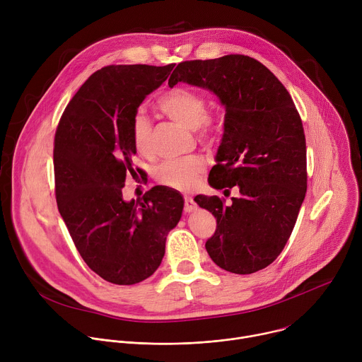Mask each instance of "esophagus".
Returning <instances> with one entry per match:
<instances>
[{"label":"esophagus","instance_id":"esophagus-1","mask_svg":"<svg viewBox=\"0 0 362 362\" xmlns=\"http://www.w3.org/2000/svg\"><path fill=\"white\" fill-rule=\"evenodd\" d=\"M196 203L190 196H185V212H192L196 209Z\"/></svg>","mask_w":362,"mask_h":362}]
</instances>
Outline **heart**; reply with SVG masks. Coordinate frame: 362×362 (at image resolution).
Returning a JSON list of instances; mask_svg holds the SVG:
<instances>
[{"label": "heart", "mask_w": 362, "mask_h": 362, "mask_svg": "<svg viewBox=\"0 0 362 362\" xmlns=\"http://www.w3.org/2000/svg\"><path fill=\"white\" fill-rule=\"evenodd\" d=\"M208 106L209 103L206 95L185 87L168 90L154 101V109L160 115L193 130L203 146L212 147L219 136V119L208 112ZM130 139L133 147L141 156L147 158L153 153V127L141 113L132 116ZM204 169V162L197 156L183 160H169L156 169L154 179L163 186L186 192L197 185Z\"/></svg>", "instance_id": "obj_1"}]
</instances>
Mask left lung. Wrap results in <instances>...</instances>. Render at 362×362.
<instances>
[{
    "label": "left lung",
    "mask_w": 362,
    "mask_h": 362,
    "mask_svg": "<svg viewBox=\"0 0 362 362\" xmlns=\"http://www.w3.org/2000/svg\"><path fill=\"white\" fill-rule=\"evenodd\" d=\"M179 81L209 88L223 103L225 132L209 183L225 196L239 190L229 206L219 196L194 197L216 218L206 250L228 272L261 271L284 250L306 193L300 116L276 76L243 54L182 62L169 86Z\"/></svg>",
    "instance_id": "8db88e82"
}]
</instances>
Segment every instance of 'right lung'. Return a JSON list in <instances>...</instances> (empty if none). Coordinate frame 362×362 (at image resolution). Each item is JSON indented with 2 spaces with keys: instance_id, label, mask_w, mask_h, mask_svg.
Returning <instances> with one entry per match:
<instances>
[{
  "instance_id": "1",
  "label": "right lung",
  "mask_w": 362,
  "mask_h": 362,
  "mask_svg": "<svg viewBox=\"0 0 362 362\" xmlns=\"http://www.w3.org/2000/svg\"><path fill=\"white\" fill-rule=\"evenodd\" d=\"M175 64L107 66L93 73L70 100L54 136L59 212L87 267L105 281L134 285L151 276L177 225L183 199L154 186L139 202L123 200L133 166L130 120Z\"/></svg>"
}]
</instances>
